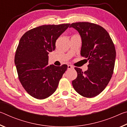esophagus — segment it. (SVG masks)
Here are the masks:
<instances>
[{
	"mask_svg": "<svg viewBox=\"0 0 127 127\" xmlns=\"http://www.w3.org/2000/svg\"><path fill=\"white\" fill-rule=\"evenodd\" d=\"M74 67L71 65H68V69H73Z\"/></svg>",
	"mask_w": 127,
	"mask_h": 127,
	"instance_id": "1",
	"label": "esophagus"
}]
</instances>
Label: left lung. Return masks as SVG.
<instances>
[{
  "label": "left lung",
  "instance_id": "left-lung-1",
  "mask_svg": "<svg viewBox=\"0 0 127 127\" xmlns=\"http://www.w3.org/2000/svg\"><path fill=\"white\" fill-rule=\"evenodd\" d=\"M82 39L81 55L89 61L88 69L83 72L74 68L77 77L72 85L77 93L91 98L99 95L107 86L114 68L116 51L108 32L102 27L84 22L70 25Z\"/></svg>",
  "mask_w": 127,
  "mask_h": 127
}]
</instances>
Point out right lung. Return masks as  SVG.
<instances>
[{
    "instance_id": "add662e5",
    "label": "right lung",
    "mask_w": 127,
    "mask_h": 127,
    "mask_svg": "<svg viewBox=\"0 0 127 127\" xmlns=\"http://www.w3.org/2000/svg\"><path fill=\"white\" fill-rule=\"evenodd\" d=\"M69 23L42 25L27 31L21 38L14 57L18 78L28 94L37 99L51 96L67 69V65H48L49 52Z\"/></svg>"
}]
</instances>
